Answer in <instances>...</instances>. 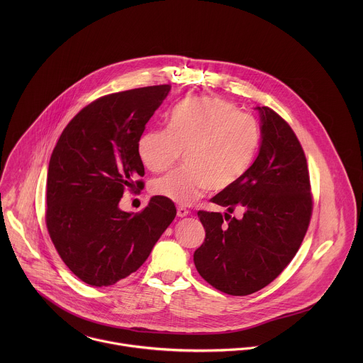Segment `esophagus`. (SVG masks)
I'll use <instances>...</instances> for the list:
<instances>
[{
    "mask_svg": "<svg viewBox=\"0 0 363 363\" xmlns=\"http://www.w3.org/2000/svg\"><path fill=\"white\" fill-rule=\"evenodd\" d=\"M189 215V209H186L184 207H177V216L179 218H184Z\"/></svg>",
    "mask_w": 363,
    "mask_h": 363,
    "instance_id": "1",
    "label": "esophagus"
}]
</instances>
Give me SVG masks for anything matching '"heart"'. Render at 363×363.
I'll return each mask as SVG.
<instances>
[{
    "label": "heart",
    "mask_w": 363,
    "mask_h": 363,
    "mask_svg": "<svg viewBox=\"0 0 363 363\" xmlns=\"http://www.w3.org/2000/svg\"><path fill=\"white\" fill-rule=\"evenodd\" d=\"M261 143L257 120L235 104L199 96L176 104L167 130H150L138 141V155L151 172L169 169L184 151V166L152 182L155 196L187 206L208 189L222 191L250 169Z\"/></svg>",
    "instance_id": "heart-1"
}]
</instances>
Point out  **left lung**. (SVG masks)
Instances as JSON below:
<instances>
[{
    "label": "left lung",
    "mask_w": 363,
    "mask_h": 363,
    "mask_svg": "<svg viewBox=\"0 0 363 363\" xmlns=\"http://www.w3.org/2000/svg\"><path fill=\"white\" fill-rule=\"evenodd\" d=\"M256 108L259 155L236 184L211 199L226 207L225 215L199 211L206 240L194 253L196 268L209 285L233 296L257 292L284 271L303 242L313 209L299 140L274 110ZM235 207L243 217L230 216Z\"/></svg>",
    "instance_id": "left-lung-1"
}]
</instances>
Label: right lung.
I'll return each instance as SVG.
<instances>
[{
	"instance_id": "1",
	"label": "right lung",
	"mask_w": 363,
	"mask_h": 363,
	"mask_svg": "<svg viewBox=\"0 0 363 363\" xmlns=\"http://www.w3.org/2000/svg\"><path fill=\"white\" fill-rule=\"evenodd\" d=\"M170 85L111 94L84 107L52 150L46 225L65 265L85 284L108 286L135 272L176 216L155 196L144 211L118 208L124 190H143L138 141Z\"/></svg>"
}]
</instances>
